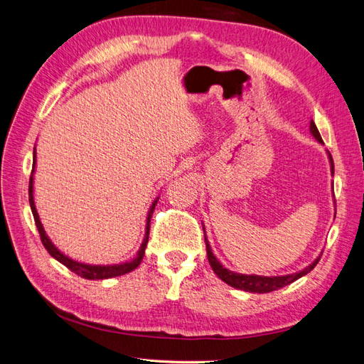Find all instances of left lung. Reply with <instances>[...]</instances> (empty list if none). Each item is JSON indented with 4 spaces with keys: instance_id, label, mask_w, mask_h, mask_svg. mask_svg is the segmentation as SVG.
Returning <instances> with one entry per match:
<instances>
[{
    "instance_id": "left-lung-1",
    "label": "left lung",
    "mask_w": 364,
    "mask_h": 364,
    "mask_svg": "<svg viewBox=\"0 0 364 364\" xmlns=\"http://www.w3.org/2000/svg\"><path fill=\"white\" fill-rule=\"evenodd\" d=\"M310 132L311 135L321 142V144H323L322 141V136L321 134H318V130L314 124V121L311 119L310 121ZM328 153V159H329V165H331V174L334 176V162H333V156L331 153ZM334 205H336V200H334ZM203 226V237H205V245H206V255H208V261L209 264H211V267L214 270V273L217 274V277L222 279L223 282H226L228 285H230V287L234 289H238V290H243V291H250V293H270V291H274V290H279L282 287H285V285H289L291 282H294L296 279H299L302 277H305L306 273H310L316 264L318 262V259H321L323 250L321 252V255H318L311 264H308V266L299 272L296 273H290V274H282V277H261V274H243V273H237V272H232L229 270L226 267L222 266V262H220L215 255L213 253V249L211 246H209V241L206 238V230H205V225L202 223Z\"/></svg>"
}]
</instances>
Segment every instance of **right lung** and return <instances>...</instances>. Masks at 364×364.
<instances>
[{"label":"right lung","instance_id":"obj_1","mask_svg":"<svg viewBox=\"0 0 364 364\" xmlns=\"http://www.w3.org/2000/svg\"><path fill=\"white\" fill-rule=\"evenodd\" d=\"M35 167H36V147L33 149V171L30 176V183H28V200H30V208H31V213L33 217H35V223L36 228L39 230V235L42 240V245L48 250L50 255L58 259L60 264H63L65 267H68L71 272H74L75 274H79V277L85 278V279H109V278H115V277H121V274H126L132 270H135L142 258H144V253H146V247L149 243V232H150V218L153 215V211H155V206L159 200V196L156 197L155 200L151 202V206L149 208V213H147V220H146V234H144V240H142L141 247L136 252L135 258H132L130 261H124V262H119V264H86L82 261H75L71 257L65 255L63 252H60L56 246H54L53 241L50 240V237L47 235L46 229H43L42 223H41V218L39 214L36 211V205H35V190H33V182H35Z\"/></svg>","mask_w":364,"mask_h":364}]
</instances>
